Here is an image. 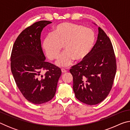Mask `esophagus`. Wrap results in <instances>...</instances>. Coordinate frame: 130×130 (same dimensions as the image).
Here are the masks:
<instances>
[{"mask_svg":"<svg viewBox=\"0 0 130 130\" xmlns=\"http://www.w3.org/2000/svg\"><path fill=\"white\" fill-rule=\"evenodd\" d=\"M61 72H62V73H67V70H65V69H61Z\"/></svg>","mask_w":130,"mask_h":130,"instance_id":"esophagus-1","label":"esophagus"}]
</instances>
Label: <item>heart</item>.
I'll return each instance as SVG.
<instances>
[{
  "instance_id": "obj_1",
  "label": "heart",
  "mask_w": 130,
  "mask_h": 130,
  "mask_svg": "<svg viewBox=\"0 0 130 130\" xmlns=\"http://www.w3.org/2000/svg\"><path fill=\"white\" fill-rule=\"evenodd\" d=\"M95 34L91 28L79 24L64 22L54 28L53 33L48 34L42 43L48 58L54 60L62 50L64 52L59 57L56 65L68 67L74 60L81 62L88 56L95 42Z\"/></svg>"
}]
</instances>
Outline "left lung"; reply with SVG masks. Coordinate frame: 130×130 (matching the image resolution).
I'll use <instances>...</instances> for the list:
<instances>
[{"label":"left lung","instance_id":"8db88e82","mask_svg":"<svg viewBox=\"0 0 130 130\" xmlns=\"http://www.w3.org/2000/svg\"><path fill=\"white\" fill-rule=\"evenodd\" d=\"M96 43L85 60L72 67L76 98L88 105L104 100L112 87L116 58L109 37L100 27Z\"/></svg>","mask_w":130,"mask_h":130}]
</instances>
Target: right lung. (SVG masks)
Returning <instances> with one entry per match:
<instances>
[{
	"mask_svg": "<svg viewBox=\"0 0 130 130\" xmlns=\"http://www.w3.org/2000/svg\"><path fill=\"white\" fill-rule=\"evenodd\" d=\"M52 22L41 21L22 31L15 40L11 55V69L18 88L28 102L45 103L54 98L61 75L60 68L46 62L41 34ZM46 73L41 75V71Z\"/></svg>",
	"mask_w": 130,
	"mask_h": 130,
	"instance_id": "add662e5",
	"label": "right lung"
}]
</instances>
